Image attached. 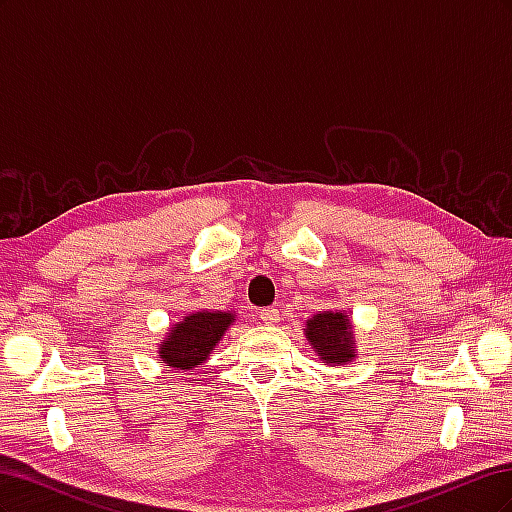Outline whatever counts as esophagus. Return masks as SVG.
Instances as JSON below:
<instances>
[{
    "mask_svg": "<svg viewBox=\"0 0 512 512\" xmlns=\"http://www.w3.org/2000/svg\"><path fill=\"white\" fill-rule=\"evenodd\" d=\"M258 318L267 324H275V322H280V312H277L275 307H265L258 312Z\"/></svg>",
    "mask_w": 512,
    "mask_h": 512,
    "instance_id": "34e87169",
    "label": "esophagus"
}]
</instances>
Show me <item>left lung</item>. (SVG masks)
I'll list each match as a JSON object with an SVG mask.
<instances>
[{
    "label": "left lung",
    "instance_id": "left-lung-1",
    "mask_svg": "<svg viewBox=\"0 0 512 512\" xmlns=\"http://www.w3.org/2000/svg\"><path fill=\"white\" fill-rule=\"evenodd\" d=\"M307 344L314 348L318 359L327 367L348 365L356 359L354 331L346 312L329 309V312L314 314L303 329Z\"/></svg>",
    "mask_w": 512,
    "mask_h": 512
}]
</instances>
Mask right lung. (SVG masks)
Masks as SVG:
<instances>
[{
  "mask_svg": "<svg viewBox=\"0 0 512 512\" xmlns=\"http://www.w3.org/2000/svg\"><path fill=\"white\" fill-rule=\"evenodd\" d=\"M235 318L237 314L232 309H200V312L185 314L160 339V361L183 371L200 367L209 359L211 350L220 344Z\"/></svg>",
  "mask_w": 512,
  "mask_h": 512,
  "instance_id": "1",
  "label": "right lung"
}]
</instances>
